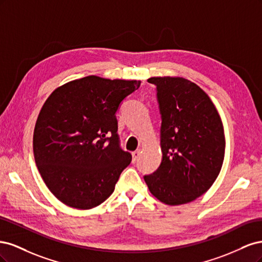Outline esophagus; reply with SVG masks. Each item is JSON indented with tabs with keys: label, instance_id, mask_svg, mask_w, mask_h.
Masks as SVG:
<instances>
[{
	"label": "esophagus",
	"instance_id": "obj_1",
	"mask_svg": "<svg viewBox=\"0 0 262 262\" xmlns=\"http://www.w3.org/2000/svg\"><path fill=\"white\" fill-rule=\"evenodd\" d=\"M139 155H140V149H137V150H134V152H132V162L133 163H136L138 161Z\"/></svg>",
	"mask_w": 262,
	"mask_h": 262
}]
</instances>
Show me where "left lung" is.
I'll use <instances>...</instances> for the list:
<instances>
[{
    "label": "left lung",
    "mask_w": 262,
    "mask_h": 262,
    "mask_svg": "<svg viewBox=\"0 0 262 262\" xmlns=\"http://www.w3.org/2000/svg\"><path fill=\"white\" fill-rule=\"evenodd\" d=\"M162 118V162L144 180L165 204L195 200L217 178L224 161L221 117L199 86L182 77H150Z\"/></svg>",
    "instance_id": "8db88e82"
}]
</instances>
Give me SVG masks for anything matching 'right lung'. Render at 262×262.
<instances>
[{
  "instance_id": "add662e5",
  "label": "right lung",
  "mask_w": 262,
  "mask_h": 262,
  "mask_svg": "<svg viewBox=\"0 0 262 262\" xmlns=\"http://www.w3.org/2000/svg\"><path fill=\"white\" fill-rule=\"evenodd\" d=\"M140 84L90 75L59 87L46 100L35 125L34 156L61 202L92 209L114 192L132 160L120 146L116 114Z\"/></svg>"
}]
</instances>
